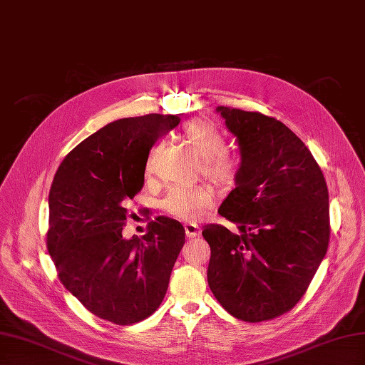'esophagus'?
<instances>
[{
    "label": "esophagus",
    "instance_id": "34e87169",
    "mask_svg": "<svg viewBox=\"0 0 365 365\" xmlns=\"http://www.w3.org/2000/svg\"><path fill=\"white\" fill-rule=\"evenodd\" d=\"M184 230H185V236L189 239H193L196 236H200V227H197L196 224H185L184 225Z\"/></svg>",
    "mask_w": 365,
    "mask_h": 365
}]
</instances>
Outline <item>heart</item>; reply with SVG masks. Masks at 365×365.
I'll list each match as a JSON object with an SVG mask.
<instances>
[{
	"label": "heart",
	"instance_id": "heart-1",
	"mask_svg": "<svg viewBox=\"0 0 365 365\" xmlns=\"http://www.w3.org/2000/svg\"><path fill=\"white\" fill-rule=\"evenodd\" d=\"M182 137L204 158V172L213 181L231 185L239 176V161L225 152V140L220 130L205 118H193L182 126ZM158 148H153L146 161V172L155 169ZM217 200V190L212 184L175 185L164 196L163 208L169 215L193 222L201 219Z\"/></svg>",
	"mask_w": 365,
	"mask_h": 365
}]
</instances>
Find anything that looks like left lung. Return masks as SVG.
Wrapping results in <instances>:
<instances>
[{"label": "left lung", "mask_w": 365, "mask_h": 365, "mask_svg": "<svg viewBox=\"0 0 365 365\" xmlns=\"http://www.w3.org/2000/svg\"><path fill=\"white\" fill-rule=\"evenodd\" d=\"M237 138L236 189L217 213L235 222L202 231L208 242V286L242 322L277 318L302 300L330 239L329 192L311 150L274 117L217 106Z\"/></svg>", "instance_id": "8db88e82"}]
</instances>
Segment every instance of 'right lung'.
Masks as SVG:
<instances>
[{
	"label": "right lung",
	"instance_id": "right-lung-1",
	"mask_svg": "<svg viewBox=\"0 0 365 365\" xmlns=\"http://www.w3.org/2000/svg\"><path fill=\"white\" fill-rule=\"evenodd\" d=\"M178 125V115L163 114L115 120L81 141L51 184L47 250L58 277L88 311L118 326L157 311L185 242L168 216L150 220L145 236H121L149 150Z\"/></svg>",
	"mask_w": 365,
	"mask_h": 365
}]
</instances>
